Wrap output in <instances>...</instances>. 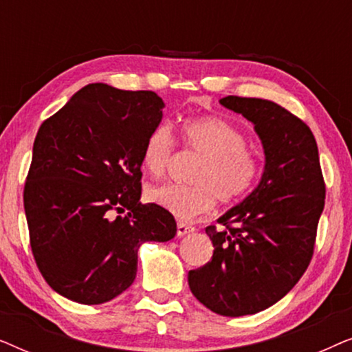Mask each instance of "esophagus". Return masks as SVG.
Instances as JSON below:
<instances>
[{
  "instance_id": "esophagus-1",
  "label": "esophagus",
  "mask_w": 352,
  "mask_h": 352,
  "mask_svg": "<svg viewBox=\"0 0 352 352\" xmlns=\"http://www.w3.org/2000/svg\"><path fill=\"white\" fill-rule=\"evenodd\" d=\"M195 229L192 228V226L186 224V223H177V237H184V235H189V234H194Z\"/></svg>"
}]
</instances>
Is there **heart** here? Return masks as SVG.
<instances>
[{
    "label": "heart",
    "instance_id": "b5f03b06",
    "mask_svg": "<svg viewBox=\"0 0 352 352\" xmlns=\"http://www.w3.org/2000/svg\"><path fill=\"white\" fill-rule=\"evenodd\" d=\"M182 144L200 153L190 181L194 186L163 184L147 190V200L179 219H192L208 213L218 199L232 204L248 194L256 184L261 163L252 151L248 139L228 120L218 117L189 118L181 124ZM175 153V139L166 126H157L148 133L142 146L144 170L160 177L170 166Z\"/></svg>",
    "mask_w": 352,
    "mask_h": 352
}]
</instances>
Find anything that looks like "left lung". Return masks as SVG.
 <instances>
[{
	"instance_id": "obj_1",
	"label": "left lung",
	"mask_w": 352,
	"mask_h": 352,
	"mask_svg": "<svg viewBox=\"0 0 352 352\" xmlns=\"http://www.w3.org/2000/svg\"><path fill=\"white\" fill-rule=\"evenodd\" d=\"M219 104L253 123L264 170L252 194L205 229L214 252L189 271L201 305L226 317L256 314L282 300L309 266L325 184L314 134L300 118L267 99L228 96Z\"/></svg>"
}]
</instances>
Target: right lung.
<instances>
[{
  "instance_id": "add662e5",
  "label": "right lung",
  "mask_w": 352,
  "mask_h": 352,
  "mask_svg": "<svg viewBox=\"0 0 352 352\" xmlns=\"http://www.w3.org/2000/svg\"><path fill=\"white\" fill-rule=\"evenodd\" d=\"M163 107L152 91L91 83L38 129L23 208L36 266L67 300H113L136 278L139 247L176 235L173 214L139 201L142 146Z\"/></svg>"
}]
</instances>
